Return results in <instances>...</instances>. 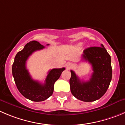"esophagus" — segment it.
Listing matches in <instances>:
<instances>
[{
  "instance_id": "34e87169",
  "label": "esophagus",
  "mask_w": 125,
  "mask_h": 125,
  "mask_svg": "<svg viewBox=\"0 0 125 125\" xmlns=\"http://www.w3.org/2000/svg\"><path fill=\"white\" fill-rule=\"evenodd\" d=\"M66 68H67V69H70L73 67V64H72V63L70 62H68L66 63Z\"/></svg>"
}]
</instances>
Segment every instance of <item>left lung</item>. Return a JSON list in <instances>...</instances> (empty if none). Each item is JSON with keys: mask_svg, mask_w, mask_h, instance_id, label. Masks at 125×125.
Segmentation results:
<instances>
[{"mask_svg": "<svg viewBox=\"0 0 125 125\" xmlns=\"http://www.w3.org/2000/svg\"><path fill=\"white\" fill-rule=\"evenodd\" d=\"M82 57L91 64L93 72L88 81L84 82L81 81L74 71L71 70L69 80L71 93L82 101H94L105 93L111 82V58L103 44L101 47L85 49Z\"/></svg>", "mask_w": 125, "mask_h": 125, "instance_id": "1", "label": "left lung"}]
</instances>
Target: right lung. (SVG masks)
I'll return each mask as SVG.
<instances>
[{
    "label": "right lung",
    "mask_w": 125,
    "mask_h": 125,
    "mask_svg": "<svg viewBox=\"0 0 125 125\" xmlns=\"http://www.w3.org/2000/svg\"><path fill=\"white\" fill-rule=\"evenodd\" d=\"M44 48L45 47L37 41L29 42L23 50L16 54L12 66V74L18 90L26 98L35 102L43 101L52 96L54 83L65 70L64 67L50 70L44 84L32 78L26 69V61L34 52Z\"/></svg>",
    "instance_id": "add662e5"
}]
</instances>
